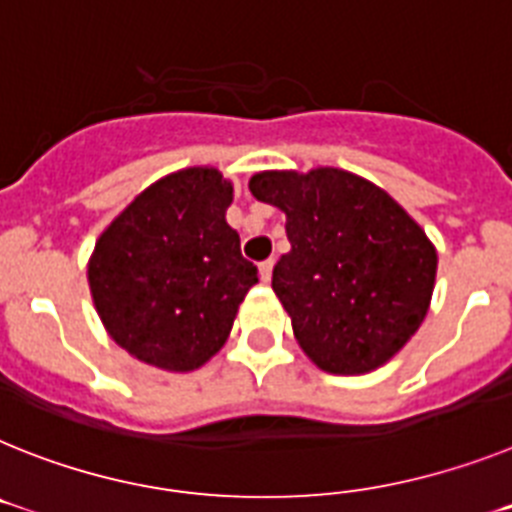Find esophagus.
I'll list each match as a JSON object with an SVG mask.
<instances>
[{
    "label": "esophagus",
    "mask_w": 512,
    "mask_h": 512,
    "mask_svg": "<svg viewBox=\"0 0 512 512\" xmlns=\"http://www.w3.org/2000/svg\"><path fill=\"white\" fill-rule=\"evenodd\" d=\"M272 269H274V259H266L259 264V274L264 282H269V279H272Z\"/></svg>",
    "instance_id": "1"
}]
</instances>
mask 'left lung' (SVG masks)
Returning <instances> with one entry per match:
<instances>
[{
  "mask_svg": "<svg viewBox=\"0 0 512 512\" xmlns=\"http://www.w3.org/2000/svg\"><path fill=\"white\" fill-rule=\"evenodd\" d=\"M259 202L282 209L290 251L272 290L308 360L331 375L381 368L430 310L438 251L393 196L342 168L261 170Z\"/></svg>",
  "mask_w": 512,
  "mask_h": 512,
  "instance_id": "left-lung-1",
  "label": "left lung"
}]
</instances>
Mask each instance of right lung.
I'll return each mask as SVG.
<instances>
[{
  "label": "right lung",
  "mask_w": 512,
  "mask_h": 512,
  "mask_svg": "<svg viewBox=\"0 0 512 512\" xmlns=\"http://www.w3.org/2000/svg\"><path fill=\"white\" fill-rule=\"evenodd\" d=\"M233 181L194 165L134 196L100 233L87 285L113 342L144 365L189 373L227 342L259 269L227 225Z\"/></svg>",
  "instance_id": "obj_1"
}]
</instances>
